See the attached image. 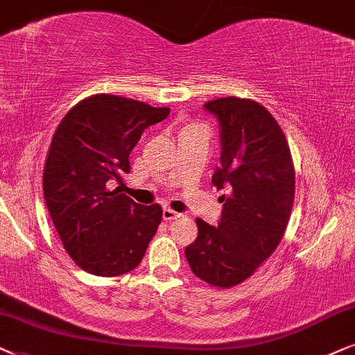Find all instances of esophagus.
I'll list each match as a JSON object with an SVG mask.
<instances>
[{
    "label": "esophagus",
    "instance_id": "obj_1",
    "mask_svg": "<svg viewBox=\"0 0 355 355\" xmlns=\"http://www.w3.org/2000/svg\"><path fill=\"white\" fill-rule=\"evenodd\" d=\"M162 217H164V220H173V219H177V217H180V214L167 207V209L162 211Z\"/></svg>",
    "mask_w": 355,
    "mask_h": 355
}]
</instances>
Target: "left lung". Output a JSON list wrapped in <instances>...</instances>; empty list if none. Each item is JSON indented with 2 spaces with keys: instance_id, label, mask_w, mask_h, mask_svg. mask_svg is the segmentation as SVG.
<instances>
[{
  "instance_id": "1",
  "label": "left lung",
  "mask_w": 355,
  "mask_h": 355,
  "mask_svg": "<svg viewBox=\"0 0 355 355\" xmlns=\"http://www.w3.org/2000/svg\"><path fill=\"white\" fill-rule=\"evenodd\" d=\"M205 108L220 126V167L212 185L225 193L217 227L196 219L185 250L195 276L229 289L248 279L284 237L295 195V170L284 131L261 103L216 98Z\"/></svg>"
}]
</instances>
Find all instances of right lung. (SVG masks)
Here are the masks:
<instances>
[{"mask_svg":"<svg viewBox=\"0 0 355 355\" xmlns=\"http://www.w3.org/2000/svg\"><path fill=\"white\" fill-rule=\"evenodd\" d=\"M170 108L96 94L56 128L44 168V195L63 247L79 268L113 277L138 266L162 220L159 205L141 206L108 182L130 173L143 131Z\"/></svg>","mask_w":355,"mask_h":355,"instance_id":"1","label":"right lung"}]
</instances>
